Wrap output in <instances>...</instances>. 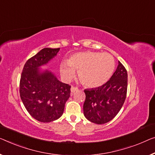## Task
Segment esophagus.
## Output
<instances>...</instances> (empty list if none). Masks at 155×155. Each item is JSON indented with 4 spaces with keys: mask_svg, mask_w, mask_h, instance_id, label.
Returning <instances> with one entry per match:
<instances>
[{
    "mask_svg": "<svg viewBox=\"0 0 155 155\" xmlns=\"http://www.w3.org/2000/svg\"><path fill=\"white\" fill-rule=\"evenodd\" d=\"M78 91V88L76 87H74V86H71V94H73V93H74L76 91Z\"/></svg>",
    "mask_w": 155,
    "mask_h": 155,
    "instance_id": "obj_1",
    "label": "esophagus"
}]
</instances>
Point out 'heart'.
<instances>
[{
	"mask_svg": "<svg viewBox=\"0 0 155 155\" xmlns=\"http://www.w3.org/2000/svg\"><path fill=\"white\" fill-rule=\"evenodd\" d=\"M114 69L115 61L110 54L87 51L71 55L68 63L61 65V73L64 79L70 81L77 71L83 84L88 87H97L108 81Z\"/></svg>",
	"mask_w": 155,
	"mask_h": 155,
	"instance_id": "obj_1",
	"label": "heart"
}]
</instances>
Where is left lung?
<instances>
[{
  "instance_id": "1",
  "label": "left lung",
  "mask_w": 155,
  "mask_h": 155,
  "mask_svg": "<svg viewBox=\"0 0 155 155\" xmlns=\"http://www.w3.org/2000/svg\"><path fill=\"white\" fill-rule=\"evenodd\" d=\"M127 91V72L118 65L108 81L98 87L85 89L84 104L85 117L93 123L101 124L111 120L123 105Z\"/></svg>"
}]
</instances>
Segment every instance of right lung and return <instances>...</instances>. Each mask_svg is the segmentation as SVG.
I'll use <instances>...</instances> for the list:
<instances>
[{
    "mask_svg": "<svg viewBox=\"0 0 155 155\" xmlns=\"http://www.w3.org/2000/svg\"><path fill=\"white\" fill-rule=\"evenodd\" d=\"M60 48H45L24 64L20 79L19 93L25 108L32 117L41 122H50L63 115L70 96V85L60 81L52 71H41L57 55Z\"/></svg>",
    "mask_w": 155,
    "mask_h": 155,
    "instance_id": "1",
    "label": "right lung"
}]
</instances>
